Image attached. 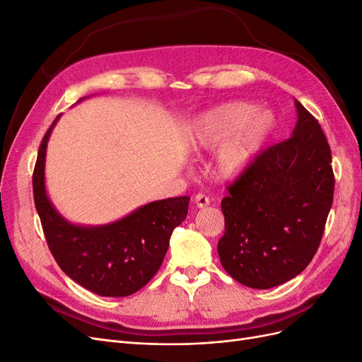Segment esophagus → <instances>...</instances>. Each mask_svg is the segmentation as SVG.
<instances>
[{"mask_svg": "<svg viewBox=\"0 0 362 362\" xmlns=\"http://www.w3.org/2000/svg\"><path fill=\"white\" fill-rule=\"evenodd\" d=\"M194 205L198 206V208H205V206L210 205V199H208L205 194L198 193V194L194 196Z\"/></svg>", "mask_w": 362, "mask_h": 362, "instance_id": "esophagus-1", "label": "esophagus"}]
</instances>
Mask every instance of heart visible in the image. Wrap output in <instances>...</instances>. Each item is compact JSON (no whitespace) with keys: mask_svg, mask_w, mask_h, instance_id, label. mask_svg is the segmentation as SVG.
I'll list each match as a JSON object with an SVG mask.
<instances>
[{"mask_svg":"<svg viewBox=\"0 0 362 362\" xmlns=\"http://www.w3.org/2000/svg\"><path fill=\"white\" fill-rule=\"evenodd\" d=\"M273 128L272 113L257 110L255 104L247 101H226L194 117L187 148L192 154H201L218 146L213 170L218 178L234 180L254 164Z\"/></svg>","mask_w":362,"mask_h":362,"instance_id":"obj_1","label":"heart"}]
</instances>
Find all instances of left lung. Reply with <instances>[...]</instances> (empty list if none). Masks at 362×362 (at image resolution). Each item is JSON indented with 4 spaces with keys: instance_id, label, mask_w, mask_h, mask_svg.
<instances>
[{
    "instance_id": "obj_1",
    "label": "left lung",
    "mask_w": 362,
    "mask_h": 362,
    "mask_svg": "<svg viewBox=\"0 0 362 362\" xmlns=\"http://www.w3.org/2000/svg\"><path fill=\"white\" fill-rule=\"evenodd\" d=\"M291 137L269 148L228 187L223 269L250 288L298 276L319 249L334 201L331 148L317 119L294 100Z\"/></svg>"
}]
</instances>
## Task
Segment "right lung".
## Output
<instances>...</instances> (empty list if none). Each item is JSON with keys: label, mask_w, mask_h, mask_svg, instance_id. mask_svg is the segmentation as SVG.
<instances>
[{"label": "right lung", "mask_w": 362, "mask_h": 362, "mask_svg": "<svg viewBox=\"0 0 362 362\" xmlns=\"http://www.w3.org/2000/svg\"><path fill=\"white\" fill-rule=\"evenodd\" d=\"M59 119L60 115L42 140L33 173L35 205L51 254L72 281L95 294L107 298L133 294L160 269L172 231L187 217L190 198L149 202L104 225L68 221L51 202L45 184L47 146Z\"/></svg>", "instance_id": "obj_1"}]
</instances>
